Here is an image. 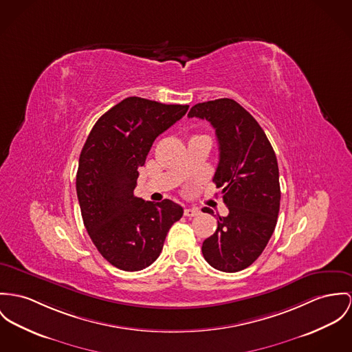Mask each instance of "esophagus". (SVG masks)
<instances>
[{
  "label": "esophagus",
  "instance_id": "obj_1",
  "mask_svg": "<svg viewBox=\"0 0 352 352\" xmlns=\"http://www.w3.org/2000/svg\"><path fill=\"white\" fill-rule=\"evenodd\" d=\"M199 214V210L197 208H189V209H185V216L186 217H195Z\"/></svg>",
  "mask_w": 352,
  "mask_h": 352
}]
</instances>
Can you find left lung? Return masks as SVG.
Masks as SVG:
<instances>
[{"label": "left lung", "mask_w": 352, "mask_h": 352, "mask_svg": "<svg viewBox=\"0 0 352 352\" xmlns=\"http://www.w3.org/2000/svg\"><path fill=\"white\" fill-rule=\"evenodd\" d=\"M188 116L206 119L216 130L219 162L213 182L222 188L229 209L228 216H218L202 254L218 271H243L263 253L277 223L281 191L276 154L257 120L233 99L198 103Z\"/></svg>", "instance_id": "obj_1"}]
</instances>
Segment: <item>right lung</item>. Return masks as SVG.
I'll use <instances>...</instances> for the list:
<instances>
[{
    "label": "right lung",
    "instance_id": "1",
    "mask_svg": "<svg viewBox=\"0 0 352 352\" xmlns=\"http://www.w3.org/2000/svg\"><path fill=\"white\" fill-rule=\"evenodd\" d=\"M189 109L130 96L92 127L79 158L76 191L84 226L99 253L122 271H142L161 254L182 206L134 194L138 168L157 139Z\"/></svg>",
    "mask_w": 352,
    "mask_h": 352
}]
</instances>
